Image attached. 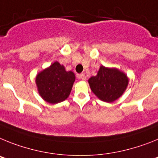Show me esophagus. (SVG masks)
Segmentation results:
<instances>
[{
  "label": "esophagus",
  "mask_w": 158,
  "mask_h": 158,
  "mask_svg": "<svg viewBox=\"0 0 158 158\" xmlns=\"http://www.w3.org/2000/svg\"><path fill=\"white\" fill-rule=\"evenodd\" d=\"M79 78L80 79H82V80H86L87 79V77H86V75L84 74H80V75H79Z\"/></svg>",
  "instance_id": "1"
}]
</instances>
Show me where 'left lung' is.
<instances>
[{"label": "left lung", "instance_id": "1", "mask_svg": "<svg viewBox=\"0 0 158 158\" xmlns=\"http://www.w3.org/2000/svg\"><path fill=\"white\" fill-rule=\"evenodd\" d=\"M92 92L100 100L112 102L122 96L128 86L127 75L117 68L101 66L95 76L88 80Z\"/></svg>", "mask_w": 158, "mask_h": 158}]
</instances>
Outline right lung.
I'll return each instance as SVG.
<instances>
[{"label": "right lung", "mask_w": 158, "mask_h": 158, "mask_svg": "<svg viewBox=\"0 0 158 158\" xmlns=\"http://www.w3.org/2000/svg\"><path fill=\"white\" fill-rule=\"evenodd\" d=\"M75 80V74L67 71L64 66L56 61L37 74L35 83L42 98L49 103L56 104L69 96Z\"/></svg>", "instance_id": "right-lung-1"}]
</instances>
